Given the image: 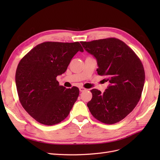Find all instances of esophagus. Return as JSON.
I'll return each mask as SVG.
<instances>
[{
	"label": "esophagus",
	"mask_w": 160,
	"mask_h": 160,
	"mask_svg": "<svg viewBox=\"0 0 160 160\" xmlns=\"http://www.w3.org/2000/svg\"><path fill=\"white\" fill-rule=\"evenodd\" d=\"M79 89H80V92H82V91H84L86 90V89H84V87H80V88H79Z\"/></svg>",
	"instance_id": "34e87169"
}]
</instances>
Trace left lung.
<instances>
[{"label": "left lung", "instance_id": "8db88e82", "mask_svg": "<svg viewBox=\"0 0 160 160\" xmlns=\"http://www.w3.org/2000/svg\"><path fill=\"white\" fill-rule=\"evenodd\" d=\"M97 60L98 74L107 77L109 85L103 93L91 90L87 107L93 116L113 124L127 116L136 107L144 88L145 73L138 56L127 45L115 38L81 42Z\"/></svg>", "mask_w": 160, "mask_h": 160}]
</instances>
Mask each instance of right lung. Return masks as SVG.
I'll list each match as a JSON object with an SVG mask.
<instances>
[{"mask_svg": "<svg viewBox=\"0 0 160 160\" xmlns=\"http://www.w3.org/2000/svg\"><path fill=\"white\" fill-rule=\"evenodd\" d=\"M83 52L78 42H45L24 56L16 71L20 104L40 124L52 126L65 119L79 96V89L60 86L56 77L65 72L72 58Z\"/></svg>", "mask_w": 160, "mask_h": 160, "instance_id": "right-lung-1", "label": "right lung"}]
</instances>
